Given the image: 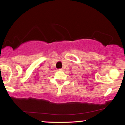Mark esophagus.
<instances>
[{
    "label": "esophagus",
    "instance_id": "1",
    "mask_svg": "<svg viewBox=\"0 0 125 125\" xmlns=\"http://www.w3.org/2000/svg\"><path fill=\"white\" fill-rule=\"evenodd\" d=\"M63 69H59V71H63Z\"/></svg>",
    "mask_w": 125,
    "mask_h": 125
}]
</instances>
